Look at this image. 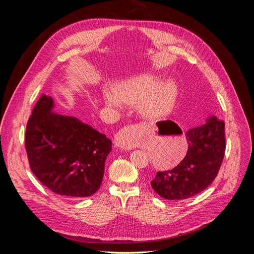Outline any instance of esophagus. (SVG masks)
<instances>
[{
	"label": "esophagus",
	"mask_w": 254,
	"mask_h": 254,
	"mask_svg": "<svg viewBox=\"0 0 254 254\" xmlns=\"http://www.w3.org/2000/svg\"><path fill=\"white\" fill-rule=\"evenodd\" d=\"M136 134V127L132 125L126 126L120 129L115 139V144L117 147L123 150H130L134 148V137Z\"/></svg>",
	"instance_id": "esophagus-1"
}]
</instances>
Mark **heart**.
Returning a JSON list of instances; mask_svg holds the SVG:
<instances>
[{"instance_id": "1", "label": "heart", "mask_w": 254, "mask_h": 254, "mask_svg": "<svg viewBox=\"0 0 254 254\" xmlns=\"http://www.w3.org/2000/svg\"><path fill=\"white\" fill-rule=\"evenodd\" d=\"M177 98L176 84L167 80L162 81L153 75L130 78L119 83L113 91H105V102L114 107L120 103L137 104L142 116L156 119L171 112Z\"/></svg>"}]
</instances>
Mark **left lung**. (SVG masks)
Here are the masks:
<instances>
[{
	"label": "left lung",
	"instance_id": "obj_1",
	"mask_svg": "<svg viewBox=\"0 0 254 254\" xmlns=\"http://www.w3.org/2000/svg\"><path fill=\"white\" fill-rule=\"evenodd\" d=\"M189 149L177 167L157 172L150 182L166 199L182 201L206 190L218 174L225 151L224 122L213 116L186 131Z\"/></svg>",
	"mask_w": 254,
	"mask_h": 254
}]
</instances>
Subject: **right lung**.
<instances>
[{
  "instance_id": "right-lung-1",
  "label": "right lung",
  "mask_w": 254,
  "mask_h": 254,
  "mask_svg": "<svg viewBox=\"0 0 254 254\" xmlns=\"http://www.w3.org/2000/svg\"><path fill=\"white\" fill-rule=\"evenodd\" d=\"M112 142L76 117L53 110L42 95L25 130V150L32 172L48 190L62 196L84 197L101 186Z\"/></svg>"
}]
</instances>
